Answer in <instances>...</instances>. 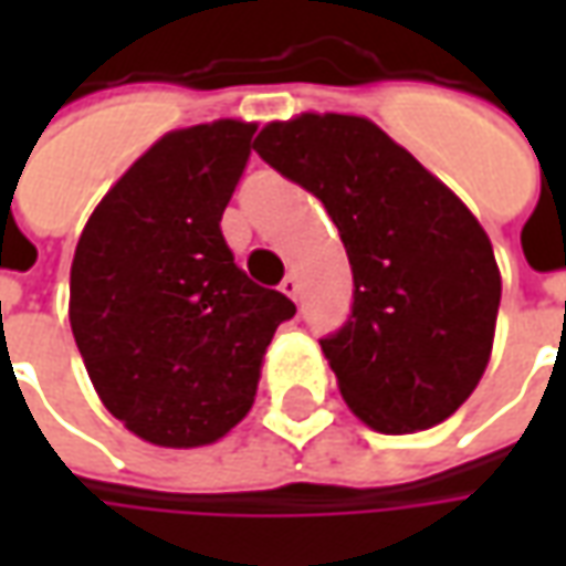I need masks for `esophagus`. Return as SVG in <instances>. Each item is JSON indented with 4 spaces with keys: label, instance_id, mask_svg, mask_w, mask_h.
I'll return each instance as SVG.
<instances>
[{
    "label": "esophagus",
    "instance_id": "obj_1",
    "mask_svg": "<svg viewBox=\"0 0 566 566\" xmlns=\"http://www.w3.org/2000/svg\"><path fill=\"white\" fill-rule=\"evenodd\" d=\"M282 294L291 296V300H296V296H300V282H296V275H287V279H284Z\"/></svg>",
    "mask_w": 566,
    "mask_h": 566
}]
</instances>
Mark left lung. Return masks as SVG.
Returning <instances> with one entry per match:
<instances>
[{"instance_id": "obj_1", "label": "left lung", "mask_w": 566, "mask_h": 566, "mask_svg": "<svg viewBox=\"0 0 566 566\" xmlns=\"http://www.w3.org/2000/svg\"><path fill=\"white\" fill-rule=\"evenodd\" d=\"M254 150L318 197L343 235L355 303L321 348L345 403L379 433L446 421L494 345L500 270L482 223L367 117L272 120Z\"/></svg>"}]
</instances>
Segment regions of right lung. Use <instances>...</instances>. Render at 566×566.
<instances>
[{
	"instance_id": "add662e5",
	"label": "right lung",
	"mask_w": 566,
	"mask_h": 566,
	"mask_svg": "<svg viewBox=\"0 0 566 566\" xmlns=\"http://www.w3.org/2000/svg\"><path fill=\"white\" fill-rule=\"evenodd\" d=\"M258 124L172 129L129 166L75 248L69 321L105 409L154 446L193 449L248 416L296 306L235 266L221 214Z\"/></svg>"
}]
</instances>
